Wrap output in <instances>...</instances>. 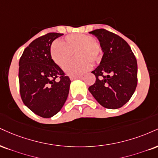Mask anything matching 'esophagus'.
<instances>
[{"mask_svg": "<svg viewBox=\"0 0 158 158\" xmlns=\"http://www.w3.org/2000/svg\"><path fill=\"white\" fill-rule=\"evenodd\" d=\"M81 76H73V77H71L70 79L71 80H74V79H81Z\"/></svg>", "mask_w": 158, "mask_h": 158, "instance_id": "34e87169", "label": "esophagus"}]
</instances>
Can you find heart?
<instances>
[{
    "label": "heart",
    "mask_w": 158,
    "mask_h": 158,
    "mask_svg": "<svg viewBox=\"0 0 158 158\" xmlns=\"http://www.w3.org/2000/svg\"><path fill=\"white\" fill-rule=\"evenodd\" d=\"M77 53L78 59L68 63L64 71L69 76L81 75L88 71L91 62H98L102 58V48L100 43L91 35L75 34L67 36L64 42L56 40L51 46V56L60 67H64Z\"/></svg>",
    "instance_id": "b5f03b06"
}]
</instances>
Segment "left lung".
<instances>
[{
	"instance_id": "8db88e82",
	"label": "left lung",
	"mask_w": 158,
	"mask_h": 158,
	"mask_svg": "<svg viewBox=\"0 0 158 158\" xmlns=\"http://www.w3.org/2000/svg\"><path fill=\"white\" fill-rule=\"evenodd\" d=\"M98 38L104 54L92 73L96 81L88 90L104 107L118 109L130 99L138 83V64L123 38L104 28L90 31Z\"/></svg>"
}]
</instances>
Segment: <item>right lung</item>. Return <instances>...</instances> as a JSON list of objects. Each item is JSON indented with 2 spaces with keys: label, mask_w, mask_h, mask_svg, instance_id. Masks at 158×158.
I'll list each match as a JSON object with an SVG mask.
<instances>
[{
  "label": "right lung",
  "mask_w": 158,
  "mask_h": 158,
  "mask_svg": "<svg viewBox=\"0 0 158 158\" xmlns=\"http://www.w3.org/2000/svg\"><path fill=\"white\" fill-rule=\"evenodd\" d=\"M62 35L52 32L37 38L25 48L19 61L23 102L36 115L46 118L54 116L63 107L71 82L51 56L53 41Z\"/></svg>",
  "instance_id": "right-lung-1"
}]
</instances>
